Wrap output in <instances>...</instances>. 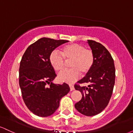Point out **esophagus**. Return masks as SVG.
<instances>
[{
  "label": "esophagus",
  "mask_w": 133,
  "mask_h": 133,
  "mask_svg": "<svg viewBox=\"0 0 133 133\" xmlns=\"http://www.w3.org/2000/svg\"><path fill=\"white\" fill-rule=\"evenodd\" d=\"M69 87H70V90H71V91H73V90H74V87L73 85L69 84Z\"/></svg>",
  "instance_id": "esophagus-1"
}]
</instances>
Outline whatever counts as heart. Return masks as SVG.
Instances as JSON below:
<instances>
[{"instance_id":"b5f03b06","label":"heart","mask_w":133,"mask_h":133,"mask_svg":"<svg viewBox=\"0 0 133 133\" xmlns=\"http://www.w3.org/2000/svg\"><path fill=\"white\" fill-rule=\"evenodd\" d=\"M61 54L57 51L52 52L49 56V62L56 71L64 69L65 62L70 61L69 68L59 73L58 79L61 82L73 83L80 77L81 73L85 75L92 69L94 62V55L90 49L79 44H69L62 47Z\"/></svg>"}]
</instances>
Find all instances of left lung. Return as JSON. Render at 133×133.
<instances>
[{
    "label": "left lung",
    "mask_w": 133,
    "mask_h": 133,
    "mask_svg": "<svg viewBox=\"0 0 133 133\" xmlns=\"http://www.w3.org/2000/svg\"><path fill=\"white\" fill-rule=\"evenodd\" d=\"M88 43L94 53V62L91 71L77 82L88 83V87L74 85L82 95L75 108L83 115L92 116L102 112L109 103L115 83V67L112 56L104 45L92 40H88Z\"/></svg>",
    "instance_id": "left-lung-1"
}]
</instances>
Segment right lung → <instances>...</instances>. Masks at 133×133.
<instances>
[{
  "label": "right lung",
  "instance_id": "add662e5",
  "mask_svg": "<svg viewBox=\"0 0 133 133\" xmlns=\"http://www.w3.org/2000/svg\"><path fill=\"white\" fill-rule=\"evenodd\" d=\"M69 42L43 37L27 47L19 68V86L28 109L38 116L54 113L63 96L69 92L68 84H56V77L49 56L56 47Z\"/></svg>",
  "mask_w": 133,
  "mask_h": 133
}]
</instances>
